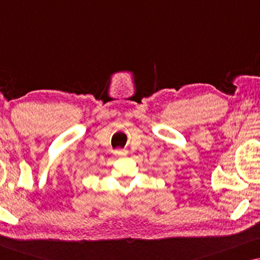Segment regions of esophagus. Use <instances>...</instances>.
Segmentation results:
<instances>
[{"mask_svg":"<svg viewBox=\"0 0 260 260\" xmlns=\"http://www.w3.org/2000/svg\"><path fill=\"white\" fill-rule=\"evenodd\" d=\"M115 155L116 156H126L127 151L126 150H120V149H118V150H115Z\"/></svg>","mask_w":260,"mask_h":260,"instance_id":"esophagus-1","label":"esophagus"}]
</instances>
